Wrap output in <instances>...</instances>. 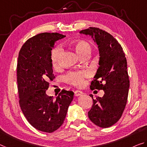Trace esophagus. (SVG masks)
<instances>
[{
  "label": "esophagus",
  "instance_id": "obj_1",
  "mask_svg": "<svg viewBox=\"0 0 147 147\" xmlns=\"http://www.w3.org/2000/svg\"><path fill=\"white\" fill-rule=\"evenodd\" d=\"M83 94V92L81 91H79V90H77L75 92H74V95L76 96H80L81 94Z\"/></svg>",
  "mask_w": 147,
  "mask_h": 147
}]
</instances>
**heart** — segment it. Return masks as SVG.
<instances>
[{
    "mask_svg": "<svg viewBox=\"0 0 147 147\" xmlns=\"http://www.w3.org/2000/svg\"><path fill=\"white\" fill-rule=\"evenodd\" d=\"M71 46L74 47L77 53L80 56L85 54L91 53V46L89 42L85 40H78L71 42ZM62 49L59 46L56 47L51 53V60L53 66L58 67L60 64V56ZM90 76V73L87 70L69 71L64 76V80L66 82L77 87H80L84 83V80Z\"/></svg>",
    "mask_w": 147,
    "mask_h": 147,
    "instance_id": "1",
    "label": "heart"
}]
</instances>
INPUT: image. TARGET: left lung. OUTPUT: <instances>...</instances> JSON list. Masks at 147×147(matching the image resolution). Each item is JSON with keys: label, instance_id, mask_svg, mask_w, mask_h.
Listing matches in <instances>:
<instances>
[{"label": "left lung", "instance_id": "1", "mask_svg": "<svg viewBox=\"0 0 147 147\" xmlns=\"http://www.w3.org/2000/svg\"><path fill=\"white\" fill-rule=\"evenodd\" d=\"M80 33L89 35L98 45L99 67L90 85L91 89L104 90L101 97L92 98L88 116L92 123L102 128L109 127L118 121L127 104L129 79L127 60L118 40L107 31L97 28L83 29Z\"/></svg>", "mask_w": 147, "mask_h": 147}]
</instances>
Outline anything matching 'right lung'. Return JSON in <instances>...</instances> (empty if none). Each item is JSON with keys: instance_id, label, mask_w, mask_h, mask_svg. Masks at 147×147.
<instances>
[{"instance_id": "right-lung-1", "label": "right lung", "mask_w": 147, "mask_h": 147, "mask_svg": "<svg viewBox=\"0 0 147 147\" xmlns=\"http://www.w3.org/2000/svg\"><path fill=\"white\" fill-rule=\"evenodd\" d=\"M65 35L58 33H39L20 49L17 64L19 104L28 122L43 132L52 133L64 123L74 92L63 89L56 99L46 91L55 78L51 60L55 42Z\"/></svg>"}]
</instances>
